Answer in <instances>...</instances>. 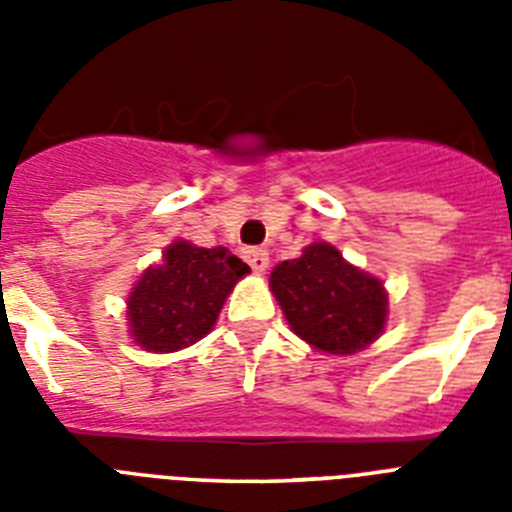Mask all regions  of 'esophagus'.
Listing matches in <instances>:
<instances>
[{"mask_svg": "<svg viewBox=\"0 0 512 512\" xmlns=\"http://www.w3.org/2000/svg\"><path fill=\"white\" fill-rule=\"evenodd\" d=\"M243 259L248 261V266H251L256 274H264L266 266H269V253H266L264 248H246V251H243Z\"/></svg>", "mask_w": 512, "mask_h": 512, "instance_id": "1", "label": "esophagus"}]
</instances>
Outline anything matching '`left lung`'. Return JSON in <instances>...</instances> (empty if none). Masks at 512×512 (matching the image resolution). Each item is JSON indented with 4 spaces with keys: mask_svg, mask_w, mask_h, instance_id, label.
<instances>
[{
    "mask_svg": "<svg viewBox=\"0 0 512 512\" xmlns=\"http://www.w3.org/2000/svg\"><path fill=\"white\" fill-rule=\"evenodd\" d=\"M289 328L323 354L351 356L372 346L390 320L384 282L343 259L333 243L315 241L269 277Z\"/></svg>",
    "mask_w": 512,
    "mask_h": 512,
    "instance_id": "8db88e82",
    "label": "left lung"
}]
</instances>
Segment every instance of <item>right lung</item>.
Instances as JSON below:
<instances>
[{
    "label": "right lung",
    "mask_w": 512,
    "mask_h": 512,
    "mask_svg": "<svg viewBox=\"0 0 512 512\" xmlns=\"http://www.w3.org/2000/svg\"><path fill=\"white\" fill-rule=\"evenodd\" d=\"M248 264L223 246L202 248L176 238L128 295V333L151 354H174L215 328L225 300Z\"/></svg>",
    "instance_id": "right-lung-1"
}]
</instances>
